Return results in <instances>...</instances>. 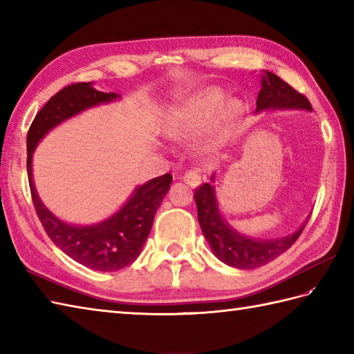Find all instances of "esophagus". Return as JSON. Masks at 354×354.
I'll list each match as a JSON object with an SVG mask.
<instances>
[{"instance_id": "1", "label": "esophagus", "mask_w": 354, "mask_h": 354, "mask_svg": "<svg viewBox=\"0 0 354 354\" xmlns=\"http://www.w3.org/2000/svg\"><path fill=\"white\" fill-rule=\"evenodd\" d=\"M183 179H184V183L189 184L190 187H198L201 184V176H199V173L196 170L185 171Z\"/></svg>"}]
</instances>
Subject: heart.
<instances>
[{"label":"heart","mask_w":354,"mask_h":354,"mask_svg":"<svg viewBox=\"0 0 354 354\" xmlns=\"http://www.w3.org/2000/svg\"><path fill=\"white\" fill-rule=\"evenodd\" d=\"M240 115L237 103L225 104V94L217 88H208L183 103L169 117V127L175 133H196L209 127L208 145H214L234 127Z\"/></svg>","instance_id":"b5f03b06"}]
</instances>
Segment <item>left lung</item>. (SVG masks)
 Masks as SVG:
<instances>
[{
    "instance_id": "1",
    "label": "left lung",
    "mask_w": 354,
    "mask_h": 354,
    "mask_svg": "<svg viewBox=\"0 0 354 354\" xmlns=\"http://www.w3.org/2000/svg\"><path fill=\"white\" fill-rule=\"evenodd\" d=\"M301 108L312 111L307 97L274 73H266L261 77V89L257 97V111ZM198 207V219L207 242L214 255L225 265L237 269H255L280 257L301 236L306 223L290 236L277 240H255L239 234L225 222L217 208L214 187L208 183L199 185L194 192Z\"/></svg>"
}]
</instances>
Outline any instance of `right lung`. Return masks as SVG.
<instances>
[{"instance_id": "obj_1", "label": "right lung", "mask_w": 354, "mask_h": 354, "mask_svg": "<svg viewBox=\"0 0 354 354\" xmlns=\"http://www.w3.org/2000/svg\"><path fill=\"white\" fill-rule=\"evenodd\" d=\"M115 93L95 91L91 82H79L62 88L37 112L27 132V175L30 193L42 227L59 250L89 269L114 272L138 257L152 228L156 209L169 192L171 175L165 173L138 187L122 209L99 225L76 227L68 225L44 207L35 190L32 178V155L37 142L64 120L86 108L117 99Z\"/></svg>"}]
</instances>
